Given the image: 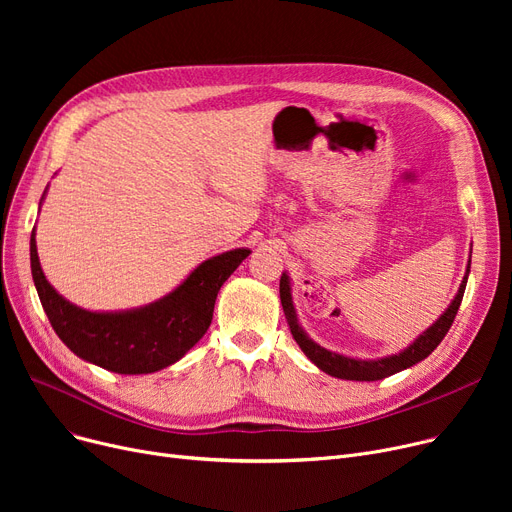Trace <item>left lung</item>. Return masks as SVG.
<instances>
[{
	"instance_id": "obj_1",
	"label": "left lung",
	"mask_w": 512,
	"mask_h": 512,
	"mask_svg": "<svg viewBox=\"0 0 512 512\" xmlns=\"http://www.w3.org/2000/svg\"><path fill=\"white\" fill-rule=\"evenodd\" d=\"M469 272H471V259L467 263V270H465L463 282L459 286V292L454 294V299L450 301V305L444 309V313L434 321L432 326L423 330L409 346L402 348V351H398L394 355H388V357H378V359H361V357L340 355V353L328 351V348L319 346L315 340H311L309 334L301 326L297 309H294L292 282H290L288 272H282V278H280V301H282V309H284L292 338L297 340V344L301 346V351L307 355V359L313 365H317L321 371H326L328 375H332V378L355 380V382H378V380L388 378V375H394L402 369H409V367L417 365L419 361H423L425 357H429L436 351L438 344L442 342V338L450 330L452 321L456 317V311H459V307H461Z\"/></svg>"
}]
</instances>
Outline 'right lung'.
I'll return each mask as SVG.
<instances>
[{
	"mask_svg": "<svg viewBox=\"0 0 512 512\" xmlns=\"http://www.w3.org/2000/svg\"><path fill=\"white\" fill-rule=\"evenodd\" d=\"M47 188L41 197L45 201ZM39 203V209H41ZM251 255L232 249L205 259L172 292L124 311H91L49 284L31 234V272L41 305L60 340L87 363L122 375L155 373L180 361L207 332L222 284Z\"/></svg>",
	"mask_w": 512,
	"mask_h": 512,
	"instance_id": "add662e5",
	"label": "right lung"
}]
</instances>
